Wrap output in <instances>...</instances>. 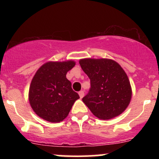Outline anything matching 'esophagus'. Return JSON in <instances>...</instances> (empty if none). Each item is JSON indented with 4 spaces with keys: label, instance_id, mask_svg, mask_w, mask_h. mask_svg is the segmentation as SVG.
<instances>
[{
    "label": "esophagus",
    "instance_id": "esophagus-1",
    "mask_svg": "<svg viewBox=\"0 0 159 159\" xmlns=\"http://www.w3.org/2000/svg\"><path fill=\"white\" fill-rule=\"evenodd\" d=\"M78 94H79V96H80V98H82L84 97V91H80L79 93H78Z\"/></svg>",
    "mask_w": 159,
    "mask_h": 159
}]
</instances>
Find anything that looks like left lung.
I'll return each instance as SVG.
<instances>
[{"mask_svg": "<svg viewBox=\"0 0 159 159\" xmlns=\"http://www.w3.org/2000/svg\"><path fill=\"white\" fill-rule=\"evenodd\" d=\"M90 79V89L82 98L94 116L110 120L119 116L130 103L132 91L130 81L121 66L107 58H84L79 61Z\"/></svg>", "mask_w": 159, "mask_h": 159, "instance_id": "8db88e82", "label": "left lung"}]
</instances>
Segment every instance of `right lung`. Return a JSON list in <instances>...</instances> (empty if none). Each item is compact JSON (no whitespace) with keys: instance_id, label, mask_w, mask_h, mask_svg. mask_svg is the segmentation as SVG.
Listing matches in <instances>:
<instances>
[{"instance_id":"1","label":"right lung","mask_w":159,"mask_h":159,"mask_svg":"<svg viewBox=\"0 0 159 159\" xmlns=\"http://www.w3.org/2000/svg\"><path fill=\"white\" fill-rule=\"evenodd\" d=\"M75 66L72 60L48 61L36 71L29 88L28 99L33 111L42 119L60 123L68 116L79 96L72 89L66 73Z\"/></svg>"}]
</instances>
